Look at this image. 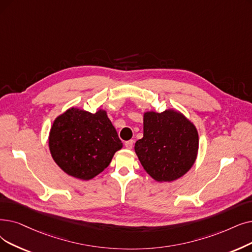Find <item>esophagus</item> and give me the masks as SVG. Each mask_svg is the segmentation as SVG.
Instances as JSON below:
<instances>
[{
    "label": "esophagus",
    "instance_id": "1",
    "mask_svg": "<svg viewBox=\"0 0 252 252\" xmlns=\"http://www.w3.org/2000/svg\"><path fill=\"white\" fill-rule=\"evenodd\" d=\"M125 146H126V148H127V149H132L133 146H134V141H133V140L126 141V143H125Z\"/></svg>",
    "mask_w": 252,
    "mask_h": 252
}]
</instances>
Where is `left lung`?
Returning a JSON list of instances; mask_svg holds the SVG:
<instances>
[{
  "mask_svg": "<svg viewBox=\"0 0 252 252\" xmlns=\"http://www.w3.org/2000/svg\"><path fill=\"white\" fill-rule=\"evenodd\" d=\"M199 136L182 114L166 110L144 114V134L135 144L141 165L158 181H173L187 173L196 158Z\"/></svg>",
  "mask_w": 252,
  "mask_h": 252,
  "instance_id": "1",
  "label": "left lung"
}]
</instances>
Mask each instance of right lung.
Returning a JSON list of instances; mask_svg holds the SVG:
<instances>
[{"label":"right lung","mask_w":252,"mask_h":252,"mask_svg":"<svg viewBox=\"0 0 252 252\" xmlns=\"http://www.w3.org/2000/svg\"><path fill=\"white\" fill-rule=\"evenodd\" d=\"M123 143L106 111L94 114L71 108L59 116L49 134V149L70 176L90 180L104 171Z\"/></svg>","instance_id":"obj_1"}]
</instances>
